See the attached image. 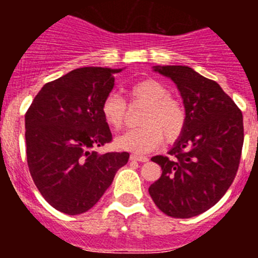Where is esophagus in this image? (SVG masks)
<instances>
[{"instance_id":"obj_1","label":"esophagus","mask_w":258,"mask_h":258,"mask_svg":"<svg viewBox=\"0 0 258 258\" xmlns=\"http://www.w3.org/2000/svg\"><path fill=\"white\" fill-rule=\"evenodd\" d=\"M132 161H141V163H146V161H149V157L146 156H140V155H131L129 156Z\"/></svg>"}]
</instances>
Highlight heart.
<instances>
[{"label":"heart","mask_w":258,"mask_h":258,"mask_svg":"<svg viewBox=\"0 0 258 258\" xmlns=\"http://www.w3.org/2000/svg\"><path fill=\"white\" fill-rule=\"evenodd\" d=\"M134 103L146 106L140 122L141 127L132 129L115 141L117 149L134 154H147L160 146L163 137L173 142L182 134L186 125L183 104L170 97L165 85L157 80H142L132 86ZM104 121L113 131H120L126 120V103L116 93H109L102 103Z\"/></svg>","instance_id":"1"}]
</instances>
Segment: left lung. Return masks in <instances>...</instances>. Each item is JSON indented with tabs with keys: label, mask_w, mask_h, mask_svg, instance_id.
Masks as SVG:
<instances>
[{
	"label": "left lung",
	"mask_w": 258,
	"mask_h": 258,
	"mask_svg": "<svg viewBox=\"0 0 258 258\" xmlns=\"http://www.w3.org/2000/svg\"><path fill=\"white\" fill-rule=\"evenodd\" d=\"M175 84L186 125L168 156H154L161 177L149 192L163 213L190 218L208 211L225 195L238 172L244 141L243 115L213 80L187 66H155Z\"/></svg>",
	"instance_id": "left-lung-1"
}]
</instances>
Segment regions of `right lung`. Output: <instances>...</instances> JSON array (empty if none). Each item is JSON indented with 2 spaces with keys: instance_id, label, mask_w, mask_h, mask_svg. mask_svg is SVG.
<instances>
[{
  "instance_id": "add662e5",
  "label": "right lung",
  "mask_w": 258,
  "mask_h": 258,
  "mask_svg": "<svg viewBox=\"0 0 258 258\" xmlns=\"http://www.w3.org/2000/svg\"><path fill=\"white\" fill-rule=\"evenodd\" d=\"M122 68L84 67L45 84L26 113L29 173L41 195L56 211L76 216L89 211L129 160L127 152L99 154L111 142L102 115Z\"/></svg>"
}]
</instances>
